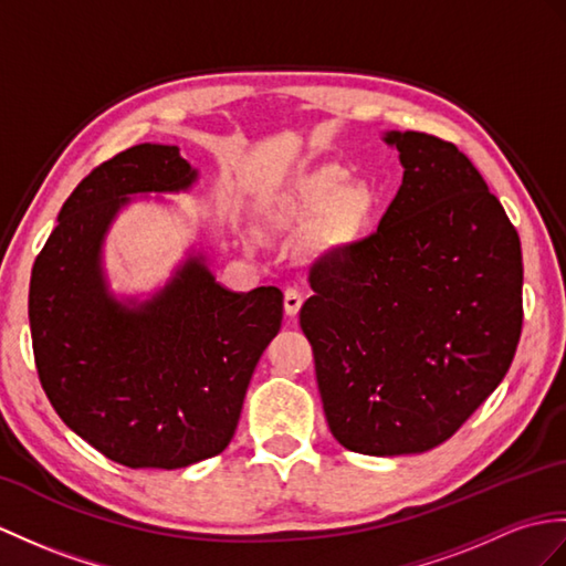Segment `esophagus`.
Here are the masks:
<instances>
[{
  "label": "esophagus",
  "mask_w": 566,
  "mask_h": 566,
  "mask_svg": "<svg viewBox=\"0 0 566 566\" xmlns=\"http://www.w3.org/2000/svg\"><path fill=\"white\" fill-rule=\"evenodd\" d=\"M301 304H304V294H301L296 286H289L284 292V313L292 315V318H294V315L301 308Z\"/></svg>",
  "instance_id": "34e87169"
}]
</instances>
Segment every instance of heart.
Returning a JSON list of instances; mask_svg holds the SVG:
<instances>
[{
    "mask_svg": "<svg viewBox=\"0 0 566 566\" xmlns=\"http://www.w3.org/2000/svg\"><path fill=\"white\" fill-rule=\"evenodd\" d=\"M331 209V229L337 239L357 233L371 217L374 197L361 186H347V174L339 168H321L284 200L268 202L272 221H289Z\"/></svg>",
    "mask_w": 566,
    "mask_h": 566,
    "instance_id": "b5f03b06",
    "label": "heart"
}]
</instances>
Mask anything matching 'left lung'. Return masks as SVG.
Masks as SVG:
<instances>
[{
  "mask_svg": "<svg viewBox=\"0 0 566 566\" xmlns=\"http://www.w3.org/2000/svg\"><path fill=\"white\" fill-rule=\"evenodd\" d=\"M402 186L369 239L327 251L301 308L327 427L364 455L424 453L502 384L523 323L521 241L455 144L384 135Z\"/></svg>",
  "mask_w": 566,
  "mask_h": 566,
  "instance_id": "8db88e82",
  "label": "left lung"
}]
</instances>
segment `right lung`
I'll use <instances>...</instances> for the list:
<instances>
[{
    "mask_svg": "<svg viewBox=\"0 0 566 566\" xmlns=\"http://www.w3.org/2000/svg\"><path fill=\"white\" fill-rule=\"evenodd\" d=\"M174 144H137L78 182L35 258L29 321L38 376L74 433L127 468L176 470L227 449L262 352L282 327L277 286L231 292L190 251L147 298L117 296L103 243L137 195L186 192Z\"/></svg>",
    "mask_w": 566,
    "mask_h": 566,
    "instance_id": "add662e5",
    "label": "right lung"
}]
</instances>
